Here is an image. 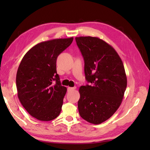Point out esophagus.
Segmentation results:
<instances>
[{
    "mask_svg": "<svg viewBox=\"0 0 150 150\" xmlns=\"http://www.w3.org/2000/svg\"><path fill=\"white\" fill-rule=\"evenodd\" d=\"M76 88V87H68L67 88V91H74Z\"/></svg>",
    "mask_w": 150,
    "mask_h": 150,
    "instance_id": "obj_1",
    "label": "esophagus"
}]
</instances>
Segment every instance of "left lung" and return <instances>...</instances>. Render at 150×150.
<instances>
[{
    "label": "left lung",
    "mask_w": 150,
    "mask_h": 150,
    "mask_svg": "<svg viewBox=\"0 0 150 150\" xmlns=\"http://www.w3.org/2000/svg\"><path fill=\"white\" fill-rule=\"evenodd\" d=\"M85 62V79L90 85L79 88V115L99 124L110 118L120 106L127 86L122 63L116 50L98 38H75Z\"/></svg>",
    "instance_id": "1"
}]
</instances>
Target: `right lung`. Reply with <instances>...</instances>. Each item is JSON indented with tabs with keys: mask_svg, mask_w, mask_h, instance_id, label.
<instances>
[{
	"mask_svg": "<svg viewBox=\"0 0 150 150\" xmlns=\"http://www.w3.org/2000/svg\"><path fill=\"white\" fill-rule=\"evenodd\" d=\"M73 38L48 40L34 45L20 63L16 88L20 103L33 117L50 121L60 114L67 88L61 85L57 58Z\"/></svg>",
	"mask_w": 150,
	"mask_h": 150,
	"instance_id": "obj_1",
	"label": "right lung"
}]
</instances>
